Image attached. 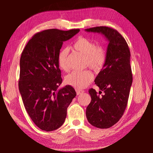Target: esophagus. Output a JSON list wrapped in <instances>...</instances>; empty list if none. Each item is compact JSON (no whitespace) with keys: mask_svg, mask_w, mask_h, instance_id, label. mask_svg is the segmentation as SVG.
Segmentation results:
<instances>
[{"mask_svg":"<svg viewBox=\"0 0 153 153\" xmlns=\"http://www.w3.org/2000/svg\"><path fill=\"white\" fill-rule=\"evenodd\" d=\"M76 94H77V95H80V94H82V93H84V91H83V90H78V89H76Z\"/></svg>","mask_w":153,"mask_h":153,"instance_id":"1","label":"esophagus"}]
</instances>
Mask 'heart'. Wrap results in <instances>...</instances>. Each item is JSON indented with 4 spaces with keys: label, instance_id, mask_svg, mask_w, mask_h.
Segmentation results:
<instances>
[{
    "label": "heart",
    "instance_id": "heart-1",
    "mask_svg": "<svg viewBox=\"0 0 153 153\" xmlns=\"http://www.w3.org/2000/svg\"><path fill=\"white\" fill-rule=\"evenodd\" d=\"M73 47L78 53L85 57V65L94 71H101L106 61V52L103 47L96 45L93 40L80 36L73 45ZM69 49L62 48L58 55L59 66L62 70H69ZM93 80V75L89 70L73 71L65 77L66 84L78 89H82L89 85Z\"/></svg>",
    "mask_w": 153,
    "mask_h": 153
}]
</instances>
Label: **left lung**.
Returning <instances> with one entry per match:
<instances>
[{"instance_id": "obj_1", "label": "left lung", "mask_w": 153, "mask_h": 153, "mask_svg": "<svg viewBox=\"0 0 153 153\" xmlns=\"http://www.w3.org/2000/svg\"><path fill=\"white\" fill-rule=\"evenodd\" d=\"M85 30L101 33L109 41L105 64L94 80L105 94L100 96L90 89L91 101L86 110L87 119L92 126L109 128L122 117L128 104L133 80L130 51L125 39L113 28L100 26Z\"/></svg>"}]
</instances>
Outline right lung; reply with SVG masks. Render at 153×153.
I'll return each instance as SVG.
<instances>
[{"label":"right lung","instance_id":"add662e5","mask_svg":"<svg viewBox=\"0 0 153 153\" xmlns=\"http://www.w3.org/2000/svg\"><path fill=\"white\" fill-rule=\"evenodd\" d=\"M79 30L52 29L39 32L22 53L19 91L27 113L43 131H53L62 126L68 106L76 96L71 85L58 88L62 81L58 55L64 41Z\"/></svg>","mask_w":153,"mask_h":153}]
</instances>
